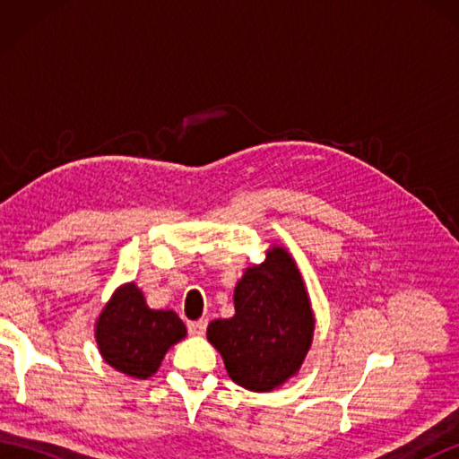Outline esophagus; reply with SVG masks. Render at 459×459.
<instances>
[{"instance_id":"obj_1","label":"esophagus","mask_w":459,"mask_h":459,"mask_svg":"<svg viewBox=\"0 0 459 459\" xmlns=\"http://www.w3.org/2000/svg\"><path fill=\"white\" fill-rule=\"evenodd\" d=\"M187 329L191 335H204V331H207V321L199 319V321H189Z\"/></svg>"}]
</instances>
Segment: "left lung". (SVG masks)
Here are the masks:
<instances>
[{
  "mask_svg": "<svg viewBox=\"0 0 459 459\" xmlns=\"http://www.w3.org/2000/svg\"><path fill=\"white\" fill-rule=\"evenodd\" d=\"M314 327V311L296 260L284 247H272L266 260L247 268L238 280L235 316L211 321L207 339L237 385L270 393L298 373Z\"/></svg>",
  "mask_w": 459,
  "mask_h": 459,
  "instance_id": "obj_1",
  "label": "left lung"
}]
</instances>
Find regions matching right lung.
I'll use <instances>...</instances> for the list:
<instances>
[{
	"instance_id": "add662e5",
	"label": "right lung",
	"mask_w": 459,
	"mask_h": 459,
	"mask_svg": "<svg viewBox=\"0 0 459 459\" xmlns=\"http://www.w3.org/2000/svg\"><path fill=\"white\" fill-rule=\"evenodd\" d=\"M187 335L171 309H152L142 290L130 281L114 291L96 321V343L112 368L134 378H150L168 349Z\"/></svg>"
}]
</instances>
